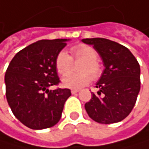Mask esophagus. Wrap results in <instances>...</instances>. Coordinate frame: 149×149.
Returning <instances> with one entry per match:
<instances>
[{
  "label": "esophagus",
  "mask_w": 149,
  "mask_h": 149,
  "mask_svg": "<svg viewBox=\"0 0 149 149\" xmlns=\"http://www.w3.org/2000/svg\"><path fill=\"white\" fill-rule=\"evenodd\" d=\"M77 93H79V90H71V93L72 94H75Z\"/></svg>",
  "instance_id": "1"
}]
</instances>
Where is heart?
<instances>
[{
  "instance_id": "1",
  "label": "heart",
  "mask_w": 149,
  "mask_h": 149,
  "mask_svg": "<svg viewBox=\"0 0 149 149\" xmlns=\"http://www.w3.org/2000/svg\"><path fill=\"white\" fill-rule=\"evenodd\" d=\"M72 57L65 51L60 52L56 61V70L62 76H66L71 71L73 58L76 62H81L79 65L80 73L68 75L63 79L65 87L80 89L87 86L92 79H97L102 75V66L97 62V53L95 49L87 45H79L71 48Z\"/></svg>"
}]
</instances>
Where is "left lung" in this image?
I'll use <instances>...</instances> for the list:
<instances>
[{"label":"left lung","mask_w":149,"mask_h":149,"mask_svg":"<svg viewBox=\"0 0 149 149\" xmlns=\"http://www.w3.org/2000/svg\"><path fill=\"white\" fill-rule=\"evenodd\" d=\"M92 45L105 67L96 86L85 104L90 118L100 124H114L125 119L132 110L141 89L140 64L125 46L103 38L83 39Z\"/></svg>","instance_id":"1"}]
</instances>
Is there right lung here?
Returning a JSON list of instances; mask_svg holds the SVG:
<instances>
[{
	"instance_id": "add662e5",
	"label": "right lung",
	"mask_w": 149,
	"mask_h": 149,
	"mask_svg": "<svg viewBox=\"0 0 149 149\" xmlns=\"http://www.w3.org/2000/svg\"><path fill=\"white\" fill-rule=\"evenodd\" d=\"M66 39L41 40L19 51L5 73L6 97L14 116L25 126L42 130L56 125L70 90L59 84L56 61Z\"/></svg>"
}]
</instances>
